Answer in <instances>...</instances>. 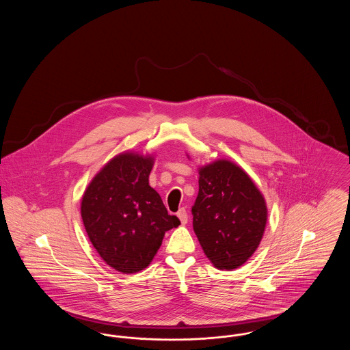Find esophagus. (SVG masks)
Here are the masks:
<instances>
[{
  "label": "esophagus",
  "instance_id": "esophagus-1",
  "mask_svg": "<svg viewBox=\"0 0 350 350\" xmlns=\"http://www.w3.org/2000/svg\"><path fill=\"white\" fill-rule=\"evenodd\" d=\"M177 217H178V219L181 220V223H183V224H186V223H187V213H186V210H185V208H180V210H178Z\"/></svg>",
  "mask_w": 350,
  "mask_h": 350
}]
</instances>
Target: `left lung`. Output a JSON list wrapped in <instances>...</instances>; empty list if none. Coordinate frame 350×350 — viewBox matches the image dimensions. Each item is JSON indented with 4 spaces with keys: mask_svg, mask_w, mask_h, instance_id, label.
I'll use <instances>...</instances> for the list:
<instances>
[{
    "mask_svg": "<svg viewBox=\"0 0 350 350\" xmlns=\"http://www.w3.org/2000/svg\"><path fill=\"white\" fill-rule=\"evenodd\" d=\"M198 183L191 213L202 250L217 269L241 267L265 232L264 196L244 169L224 159L200 167Z\"/></svg>",
    "mask_w": 350,
    "mask_h": 350,
    "instance_id": "left-lung-1",
    "label": "left lung"
}]
</instances>
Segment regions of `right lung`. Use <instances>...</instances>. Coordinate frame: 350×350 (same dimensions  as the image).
<instances>
[{
    "label": "right lung",
    "mask_w": 350,
    "mask_h": 350,
    "mask_svg": "<svg viewBox=\"0 0 350 350\" xmlns=\"http://www.w3.org/2000/svg\"><path fill=\"white\" fill-rule=\"evenodd\" d=\"M153 163L150 154L119 153L94 176L81 200L90 243L109 267L124 274L148 267L165 232L180 226L150 186Z\"/></svg>",
    "instance_id": "1"
}]
</instances>
